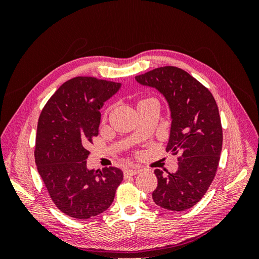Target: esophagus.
I'll return each instance as SVG.
<instances>
[{
    "mask_svg": "<svg viewBox=\"0 0 259 259\" xmlns=\"http://www.w3.org/2000/svg\"><path fill=\"white\" fill-rule=\"evenodd\" d=\"M140 171H142V169L137 168V167H134V168H126V169H125V171H124V176H134V175L139 174Z\"/></svg>",
    "mask_w": 259,
    "mask_h": 259,
    "instance_id": "esophagus-1",
    "label": "esophagus"
}]
</instances>
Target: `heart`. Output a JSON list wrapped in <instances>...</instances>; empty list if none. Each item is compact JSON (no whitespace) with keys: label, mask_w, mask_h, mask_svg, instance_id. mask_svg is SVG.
Listing matches in <instances>:
<instances>
[{"label":"heart","mask_w":259,"mask_h":259,"mask_svg":"<svg viewBox=\"0 0 259 259\" xmlns=\"http://www.w3.org/2000/svg\"><path fill=\"white\" fill-rule=\"evenodd\" d=\"M147 99H151V98H146V99H144V100H147ZM144 100H142V101H144ZM109 112H110V108L106 109V110L104 111L103 116H101V119H103V121H106V120H107V117H108V115H109Z\"/></svg>","instance_id":"1"}]
</instances>
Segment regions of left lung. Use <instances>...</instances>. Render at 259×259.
I'll return each instance as SVG.
<instances>
[{"mask_svg": "<svg viewBox=\"0 0 259 259\" xmlns=\"http://www.w3.org/2000/svg\"><path fill=\"white\" fill-rule=\"evenodd\" d=\"M160 91L171 112L166 152L177 155L178 169H155L158 187L152 199L162 208L182 211L204 197L215 178L223 148V127L211 93L185 70L165 66L136 75Z\"/></svg>", "mask_w": 259, "mask_h": 259, "instance_id": "left-lung-1", "label": "left lung"}]
</instances>
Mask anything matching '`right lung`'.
<instances>
[{
	"label": "right lung",
	"mask_w": 259,
	"mask_h": 259,
	"mask_svg": "<svg viewBox=\"0 0 259 259\" xmlns=\"http://www.w3.org/2000/svg\"><path fill=\"white\" fill-rule=\"evenodd\" d=\"M121 84L76 76L62 84L38 117L34 159L54 204L76 219L103 213L113 202L123 171L113 166L89 170L88 147L98 136L100 107Z\"/></svg>",
	"instance_id": "obj_1"
}]
</instances>
